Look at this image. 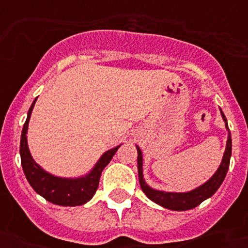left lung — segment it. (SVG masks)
<instances>
[{
  "instance_id": "obj_1",
  "label": "left lung",
  "mask_w": 248,
  "mask_h": 248,
  "mask_svg": "<svg viewBox=\"0 0 248 248\" xmlns=\"http://www.w3.org/2000/svg\"><path fill=\"white\" fill-rule=\"evenodd\" d=\"M221 117L225 121V127L228 130V140L227 147H225V152H224L223 159L220 163L219 169L216 170V172L211 176V179H208L204 184L200 185L198 188L193 189L190 192L184 193H175V192H163V190H157V189L151 188L149 185L145 183L143 175V153L138 145V173H139V183L140 186L143 189V192L145 193V196L151 201L155 202L159 206L167 208V210H172V211H186V210H192V208L197 207L198 204H201L203 201L212 197L215 194V192L220 188V185L223 184L224 179L227 176L228 169H229V162H231L232 155V136L229 127H228L227 118L224 116V113L221 112Z\"/></svg>"
}]
</instances>
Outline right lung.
I'll list each match as a JSON object with an SVG mask.
<instances>
[{
    "label": "right lung",
    "instance_id": "obj_1",
    "mask_svg": "<svg viewBox=\"0 0 248 248\" xmlns=\"http://www.w3.org/2000/svg\"><path fill=\"white\" fill-rule=\"evenodd\" d=\"M36 100L37 97L29 108L20 138V158L25 177L31 186L36 190V193H38L40 196H42L45 200L51 203L59 204V206L85 204L93 197L97 186H99L101 171L110 162V159L116 155V152L118 151L121 145L105 152L99 158L96 165L93 166V170L89 173H86L85 176L69 179V177H59L51 175L34 162V159L29 152L28 141H27L29 120H31V114H32L33 107L36 104Z\"/></svg>",
    "mask_w": 248,
    "mask_h": 248
}]
</instances>
